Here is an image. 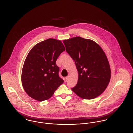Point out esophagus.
Wrapping results in <instances>:
<instances>
[{
  "mask_svg": "<svg viewBox=\"0 0 133 133\" xmlns=\"http://www.w3.org/2000/svg\"><path fill=\"white\" fill-rule=\"evenodd\" d=\"M69 77H70V76H68L67 77H65V80H66V81H67V80H69Z\"/></svg>",
  "mask_w": 133,
  "mask_h": 133,
  "instance_id": "obj_1",
  "label": "esophagus"
}]
</instances>
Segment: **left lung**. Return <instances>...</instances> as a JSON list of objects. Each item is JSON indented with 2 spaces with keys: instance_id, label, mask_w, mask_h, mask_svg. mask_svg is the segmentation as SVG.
<instances>
[{
  "instance_id": "obj_1",
  "label": "left lung",
  "mask_w": 133,
  "mask_h": 133,
  "mask_svg": "<svg viewBox=\"0 0 133 133\" xmlns=\"http://www.w3.org/2000/svg\"><path fill=\"white\" fill-rule=\"evenodd\" d=\"M63 43L78 72V82L72 91L85 99L101 95L111 78L110 64L103 51L94 41L80 37L64 40Z\"/></svg>"
}]
</instances>
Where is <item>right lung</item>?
Instances as JSON below:
<instances>
[{"instance_id": "add662e5", "label": "right lung", "mask_w": 133, "mask_h": 133, "mask_svg": "<svg viewBox=\"0 0 133 133\" xmlns=\"http://www.w3.org/2000/svg\"><path fill=\"white\" fill-rule=\"evenodd\" d=\"M64 51L61 41L53 38L38 43L31 49L21 74L23 88L30 97L39 101L47 100L63 83L56 61Z\"/></svg>"}]
</instances>
